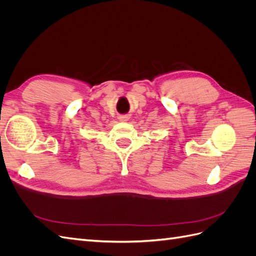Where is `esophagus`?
<instances>
[{"label": "esophagus", "instance_id": "34e87169", "mask_svg": "<svg viewBox=\"0 0 256 256\" xmlns=\"http://www.w3.org/2000/svg\"><path fill=\"white\" fill-rule=\"evenodd\" d=\"M129 120V116H127V115H122V116H120V122H127Z\"/></svg>", "mask_w": 256, "mask_h": 256}]
</instances>
